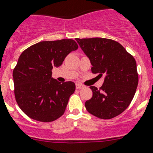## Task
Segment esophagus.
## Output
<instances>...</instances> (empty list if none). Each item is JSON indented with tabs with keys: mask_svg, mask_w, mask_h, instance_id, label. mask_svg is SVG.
Masks as SVG:
<instances>
[{
	"mask_svg": "<svg viewBox=\"0 0 153 153\" xmlns=\"http://www.w3.org/2000/svg\"><path fill=\"white\" fill-rule=\"evenodd\" d=\"M85 88V85H83L79 84V83H77L76 84V88H78V89H81V88Z\"/></svg>",
	"mask_w": 153,
	"mask_h": 153,
	"instance_id": "esophagus-1",
	"label": "esophagus"
}]
</instances>
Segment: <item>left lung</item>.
<instances>
[{
  "mask_svg": "<svg viewBox=\"0 0 153 153\" xmlns=\"http://www.w3.org/2000/svg\"><path fill=\"white\" fill-rule=\"evenodd\" d=\"M92 64V72L104 75L100 89L90 86L92 97L85 103L89 114L100 119H111L128 108L135 94L138 74L134 57L122 45L105 38H76Z\"/></svg>",
  "mask_w": 153,
  "mask_h": 153,
  "instance_id": "left-lung-1",
  "label": "left lung"
}]
</instances>
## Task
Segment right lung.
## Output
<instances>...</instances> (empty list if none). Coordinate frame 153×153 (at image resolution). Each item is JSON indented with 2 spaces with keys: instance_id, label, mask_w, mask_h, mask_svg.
Listing matches in <instances>:
<instances>
[{
  "instance_id": "right-lung-1",
  "label": "right lung",
  "mask_w": 153,
  "mask_h": 153,
  "mask_svg": "<svg viewBox=\"0 0 153 153\" xmlns=\"http://www.w3.org/2000/svg\"><path fill=\"white\" fill-rule=\"evenodd\" d=\"M78 48L74 40L64 39L42 41L22 53L13 71L14 92L18 105L29 117L51 122L64 114L75 84L53 79L52 69L61 66L67 55Z\"/></svg>"
}]
</instances>
